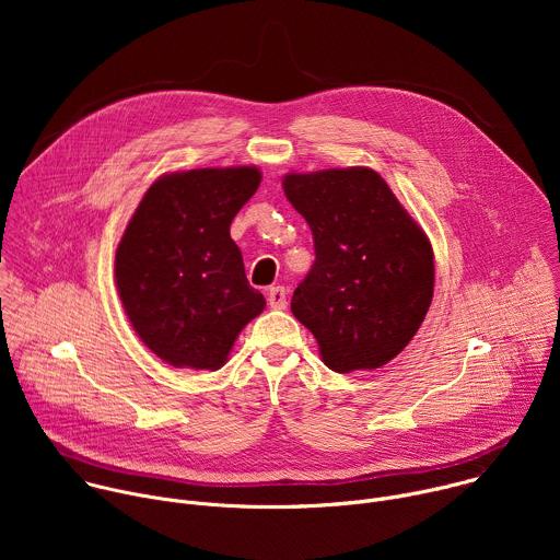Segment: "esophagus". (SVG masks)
<instances>
[{
  "label": "esophagus",
  "mask_w": 560,
  "mask_h": 560,
  "mask_svg": "<svg viewBox=\"0 0 560 560\" xmlns=\"http://www.w3.org/2000/svg\"><path fill=\"white\" fill-rule=\"evenodd\" d=\"M268 305L275 310H283L288 305V292L283 285H275L268 292Z\"/></svg>",
  "instance_id": "34e87169"
}]
</instances>
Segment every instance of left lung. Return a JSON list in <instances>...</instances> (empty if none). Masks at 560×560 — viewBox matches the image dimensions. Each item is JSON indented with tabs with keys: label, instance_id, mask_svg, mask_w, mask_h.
Instances as JSON below:
<instances>
[{
	"label": "left lung",
	"instance_id": "left-lung-1",
	"mask_svg": "<svg viewBox=\"0 0 560 560\" xmlns=\"http://www.w3.org/2000/svg\"><path fill=\"white\" fill-rule=\"evenodd\" d=\"M283 192L314 242V264L292 294V314L330 370L385 365L412 341L432 303L434 257L425 232L370 168L292 173Z\"/></svg>",
	"mask_w": 560,
	"mask_h": 560
}]
</instances>
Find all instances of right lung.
I'll use <instances>...</instances> for the list:
<instances>
[{
  "label": "right lung",
  "instance_id": "right-lung-1",
  "mask_svg": "<svg viewBox=\"0 0 560 560\" xmlns=\"http://www.w3.org/2000/svg\"><path fill=\"white\" fill-rule=\"evenodd\" d=\"M250 166L156 179L115 257L117 290L139 339L175 368L219 370L266 299L244 270L230 223L257 192Z\"/></svg>",
  "mask_w": 560,
  "mask_h": 560
}]
</instances>
